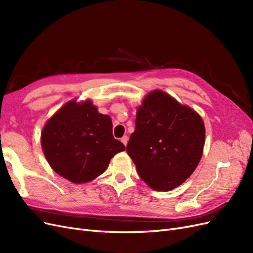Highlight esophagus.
I'll return each instance as SVG.
<instances>
[{
  "label": "esophagus",
  "instance_id": "esophagus-1",
  "mask_svg": "<svg viewBox=\"0 0 253 253\" xmlns=\"http://www.w3.org/2000/svg\"><path fill=\"white\" fill-rule=\"evenodd\" d=\"M120 140H121V142L124 143L125 145H126V143H127V140H128V137H127V136H124V137H122V138H121Z\"/></svg>",
  "mask_w": 253,
  "mask_h": 253
}]
</instances>
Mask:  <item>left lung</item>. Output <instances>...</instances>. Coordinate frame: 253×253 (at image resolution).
I'll list each match as a JSON object with an SVG mask.
<instances>
[{"mask_svg":"<svg viewBox=\"0 0 253 253\" xmlns=\"http://www.w3.org/2000/svg\"><path fill=\"white\" fill-rule=\"evenodd\" d=\"M204 145L205 126L200 115L163 90H154L137 111L126 152L148 186L170 191L194 172Z\"/></svg>","mask_w":253,"mask_h":253,"instance_id":"8db88e82","label":"left lung"}]
</instances>
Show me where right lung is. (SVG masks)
Returning a JSON list of instances; mask_svg holds the SVG:
<instances>
[{"label":"right lung","instance_id":"add662e5","mask_svg":"<svg viewBox=\"0 0 253 253\" xmlns=\"http://www.w3.org/2000/svg\"><path fill=\"white\" fill-rule=\"evenodd\" d=\"M109 115L98 113L90 101L68 102L45 125L41 143L55 172L75 183L102 174L110 160L126 147L113 136Z\"/></svg>","mask_w":253,"mask_h":253}]
</instances>
